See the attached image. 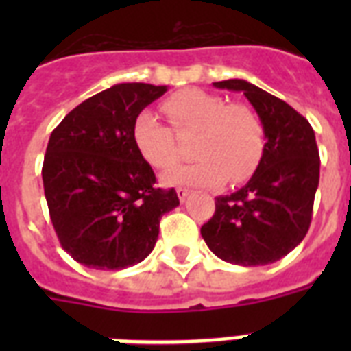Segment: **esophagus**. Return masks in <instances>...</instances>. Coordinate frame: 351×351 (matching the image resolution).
<instances>
[{"label":"esophagus","mask_w":351,"mask_h":351,"mask_svg":"<svg viewBox=\"0 0 351 351\" xmlns=\"http://www.w3.org/2000/svg\"><path fill=\"white\" fill-rule=\"evenodd\" d=\"M189 189H186V187H178L176 189V195H178V198H180V202H186V198L189 197Z\"/></svg>","instance_id":"34e87169"}]
</instances>
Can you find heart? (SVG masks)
Here are the masks:
<instances>
[{"label": "heart", "instance_id": "obj_1", "mask_svg": "<svg viewBox=\"0 0 351 351\" xmlns=\"http://www.w3.org/2000/svg\"><path fill=\"white\" fill-rule=\"evenodd\" d=\"M176 134H195V162L164 176L167 184L217 186L228 178L239 184L253 175L264 153V125L256 112L242 104L200 89H186L165 101ZM132 142L138 153L156 169H169L180 160L175 132L158 114L143 109L132 121Z\"/></svg>", "mask_w": 351, "mask_h": 351}]
</instances>
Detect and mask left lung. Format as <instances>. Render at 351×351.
<instances>
[{
  "mask_svg": "<svg viewBox=\"0 0 351 351\" xmlns=\"http://www.w3.org/2000/svg\"><path fill=\"white\" fill-rule=\"evenodd\" d=\"M213 85L247 98L264 125L266 143L250 182L215 198V215L200 233L222 261L271 264L295 250L310 230L321 169L315 132L293 107L245 80Z\"/></svg>",
  "mask_w": 351,
  "mask_h": 351,
  "instance_id": "8db88e82",
  "label": "left lung"
}]
</instances>
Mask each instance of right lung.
Listing matches in <instances>:
<instances>
[{"instance_id": "right-lung-1", "label": "right lung", "mask_w": 351, "mask_h": 351, "mask_svg": "<svg viewBox=\"0 0 351 351\" xmlns=\"http://www.w3.org/2000/svg\"><path fill=\"white\" fill-rule=\"evenodd\" d=\"M167 85L117 84L74 107L52 131L43 189L60 244L95 269L142 262L158 240L162 215L180 204L154 187L151 165L132 142V121Z\"/></svg>"}]
</instances>
